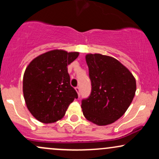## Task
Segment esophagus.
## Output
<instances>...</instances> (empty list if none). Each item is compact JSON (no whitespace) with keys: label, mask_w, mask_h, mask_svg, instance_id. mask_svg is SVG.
Returning a JSON list of instances; mask_svg holds the SVG:
<instances>
[{"label":"esophagus","mask_w":159,"mask_h":159,"mask_svg":"<svg viewBox=\"0 0 159 159\" xmlns=\"http://www.w3.org/2000/svg\"><path fill=\"white\" fill-rule=\"evenodd\" d=\"M75 89L76 92L78 93V96H80V88H79V87H76L75 88Z\"/></svg>","instance_id":"34e87169"}]
</instances>
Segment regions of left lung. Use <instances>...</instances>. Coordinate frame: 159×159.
Instances as JSON below:
<instances>
[{"mask_svg": "<svg viewBox=\"0 0 159 159\" xmlns=\"http://www.w3.org/2000/svg\"><path fill=\"white\" fill-rule=\"evenodd\" d=\"M92 90L82 100L84 117L98 125H107L120 119L129 108L136 91V80L119 61L101 54H87Z\"/></svg>", "mask_w": 159, "mask_h": 159, "instance_id": "8db88e82", "label": "left lung"}]
</instances>
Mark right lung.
<instances>
[{"instance_id":"add662e5","label":"right lung","mask_w":159,"mask_h":159,"mask_svg":"<svg viewBox=\"0 0 159 159\" xmlns=\"http://www.w3.org/2000/svg\"><path fill=\"white\" fill-rule=\"evenodd\" d=\"M79 52L54 49L32 60L23 76V94L27 109L38 121L55 123L64 116L78 98L70 85L68 65Z\"/></svg>"}]
</instances>
